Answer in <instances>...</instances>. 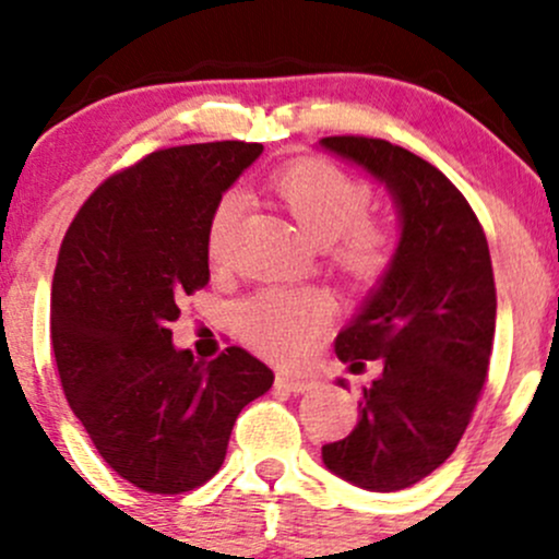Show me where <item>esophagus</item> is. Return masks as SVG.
Wrapping results in <instances>:
<instances>
[{
    "instance_id": "34e87169",
    "label": "esophagus",
    "mask_w": 559,
    "mask_h": 559,
    "mask_svg": "<svg viewBox=\"0 0 559 559\" xmlns=\"http://www.w3.org/2000/svg\"><path fill=\"white\" fill-rule=\"evenodd\" d=\"M275 384L286 392H308L316 388V382H312V379L294 377V373H278V377H275Z\"/></svg>"
}]
</instances>
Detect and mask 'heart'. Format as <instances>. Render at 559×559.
I'll list each match as a JSON object with an SVG mask.
<instances>
[{
    "mask_svg": "<svg viewBox=\"0 0 559 559\" xmlns=\"http://www.w3.org/2000/svg\"><path fill=\"white\" fill-rule=\"evenodd\" d=\"M278 199L312 241L329 243L331 262L355 284H377L395 262L390 228L366 217L373 193L364 180L326 158H299L270 177ZM243 210V195L225 190L206 219V251L223 262ZM331 318V299L321 289L257 292L238 308V329L251 347L284 364L308 358Z\"/></svg>",
    "mask_w": 559,
    "mask_h": 559,
    "instance_id": "obj_1",
    "label": "heart"
}]
</instances>
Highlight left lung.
Here are the masks:
<instances>
[{
    "instance_id": "left-lung-1",
    "label": "left lung",
    "mask_w": 559,
    "mask_h": 559,
    "mask_svg": "<svg viewBox=\"0 0 559 559\" xmlns=\"http://www.w3.org/2000/svg\"><path fill=\"white\" fill-rule=\"evenodd\" d=\"M321 145L382 180L401 217L390 273L334 349L349 371L382 364L358 425L323 445V464L366 490H401L456 451L488 377L496 284L480 219L438 167L401 145L334 134Z\"/></svg>"
}]
</instances>
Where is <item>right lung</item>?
I'll use <instances>...</instances> for the list:
<instances>
[{
    "mask_svg": "<svg viewBox=\"0 0 559 559\" xmlns=\"http://www.w3.org/2000/svg\"><path fill=\"white\" fill-rule=\"evenodd\" d=\"M260 143L177 145L110 175L60 243L52 349L97 453L148 493H186L223 467L238 414L273 371L241 347L195 360L171 345L180 299L210 284L206 219Z\"/></svg>",
    "mask_w": 559,
    "mask_h": 559,
    "instance_id": "obj_1",
    "label": "right lung"
}]
</instances>
